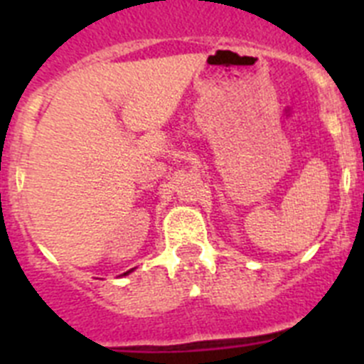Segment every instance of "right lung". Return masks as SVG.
Here are the masks:
<instances>
[{
    "label": "right lung",
    "instance_id": "1",
    "mask_svg": "<svg viewBox=\"0 0 364 364\" xmlns=\"http://www.w3.org/2000/svg\"><path fill=\"white\" fill-rule=\"evenodd\" d=\"M127 273H129V272H125V273H124V275H127Z\"/></svg>",
    "mask_w": 364,
    "mask_h": 364
}]
</instances>
